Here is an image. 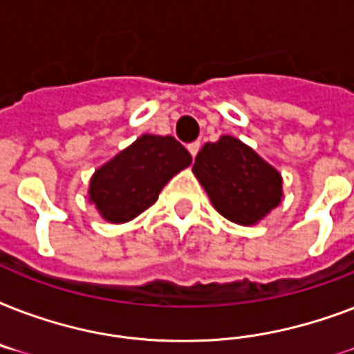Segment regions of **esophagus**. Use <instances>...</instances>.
Instances as JSON below:
<instances>
[{"instance_id": "34e87169", "label": "esophagus", "mask_w": 354, "mask_h": 354, "mask_svg": "<svg viewBox=\"0 0 354 354\" xmlns=\"http://www.w3.org/2000/svg\"><path fill=\"white\" fill-rule=\"evenodd\" d=\"M187 149H189V152H191V156H193V158H194V156L198 154V150H200V141H193V143H189Z\"/></svg>"}]
</instances>
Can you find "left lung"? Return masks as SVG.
<instances>
[{
	"label": "left lung",
	"mask_w": 354,
	"mask_h": 354,
	"mask_svg": "<svg viewBox=\"0 0 354 354\" xmlns=\"http://www.w3.org/2000/svg\"><path fill=\"white\" fill-rule=\"evenodd\" d=\"M193 172L215 209L242 226L268 215L283 196L279 172L232 136L205 143L194 160Z\"/></svg>",
	"instance_id": "obj_1"
}]
</instances>
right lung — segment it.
Listing matches in <instances>:
<instances>
[{"instance_id": "right-lung-1", "label": "right lung", "mask_w": 354, "mask_h": 354, "mask_svg": "<svg viewBox=\"0 0 354 354\" xmlns=\"http://www.w3.org/2000/svg\"><path fill=\"white\" fill-rule=\"evenodd\" d=\"M191 154L172 136L145 133L90 182V200L108 222L132 221L149 209L174 174L191 165Z\"/></svg>"}]
</instances>
